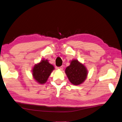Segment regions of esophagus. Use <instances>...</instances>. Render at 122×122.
I'll return each mask as SVG.
<instances>
[{
    "label": "esophagus",
    "instance_id": "esophagus-1",
    "mask_svg": "<svg viewBox=\"0 0 122 122\" xmlns=\"http://www.w3.org/2000/svg\"><path fill=\"white\" fill-rule=\"evenodd\" d=\"M57 69H59L60 70H63V67L62 66L58 67H57Z\"/></svg>",
    "mask_w": 122,
    "mask_h": 122
}]
</instances>
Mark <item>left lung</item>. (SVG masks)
Listing matches in <instances>:
<instances>
[{
	"mask_svg": "<svg viewBox=\"0 0 122 122\" xmlns=\"http://www.w3.org/2000/svg\"><path fill=\"white\" fill-rule=\"evenodd\" d=\"M65 73L72 84L79 85L86 79L88 71L85 65L77 60H72L70 66L67 67L65 70Z\"/></svg>",
	"mask_w": 122,
	"mask_h": 122,
	"instance_id": "left-lung-1",
	"label": "left lung"
}]
</instances>
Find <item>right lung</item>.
Listing matches in <instances>:
<instances>
[{
    "mask_svg": "<svg viewBox=\"0 0 122 122\" xmlns=\"http://www.w3.org/2000/svg\"><path fill=\"white\" fill-rule=\"evenodd\" d=\"M54 70V66L50 64L47 60H42L40 62L34 65L32 70V76L39 83L44 84Z\"/></svg>",
    "mask_w": 122,
    "mask_h": 122,
    "instance_id": "1",
    "label": "right lung"
}]
</instances>
